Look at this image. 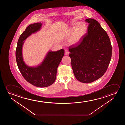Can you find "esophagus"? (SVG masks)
Returning <instances> with one entry per match:
<instances>
[{
    "label": "esophagus",
    "mask_w": 125,
    "mask_h": 125,
    "mask_svg": "<svg viewBox=\"0 0 125 125\" xmlns=\"http://www.w3.org/2000/svg\"><path fill=\"white\" fill-rule=\"evenodd\" d=\"M69 52L68 50H65V54L66 55H69Z\"/></svg>",
    "instance_id": "esophagus-1"
}]
</instances>
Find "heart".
<instances>
[{"instance_id":"obj_1","label":"heart","mask_w":125,"mask_h":125,"mask_svg":"<svg viewBox=\"0 0 125 125\" xmlns=\"http://www.w3.org/2000/svg\"><path fill=\"white\" fill-rule=\"evenodd\" d=\"M85 29V24L84 23H81L79 25L75 24L72 26L71 30L73 31V32L69 39V43L72 45L76 44L79 43L84 34Z\"/></svg>"}]
</instances>
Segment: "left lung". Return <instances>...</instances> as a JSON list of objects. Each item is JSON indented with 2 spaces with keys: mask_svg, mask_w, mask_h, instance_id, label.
<instances>
[{
  "mask_svg": "<svg viewBox=\"0 0 125 125\" xmlns=\"http://www.w3.org/2000/svg\"><path fill=\"white\" fill-rule=\"evenodd\" d=\"M87 33L80 43L69 47L71 66L78 80L89 83L103 76L111 59L112 46L107 33L97 21L86 19Z\"/></svg>",
  "mask_w": 125,
  "mask_h": 125,
  "instance_id": "8db88e82",
  "label": "left lung"
}]
</instances>
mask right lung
I'll return each instance as SVG.
<instances>
[{"label":"right lung","mask_w":125,"mask_h":125,"mask_svg":"<svg viewBox=\"0 0 125 125\" xmlns=\"http://www.w3.org/2000/svg\"><path fill=\"white\" fill-rule=\"evenodd\" d=\"M41 22L29 25L19 38L16 50V59L17 66L24 79L37 87H47L55 82L57 70L64 55V50L57 51H49L43 62L35 67L26 65L22 56V46L25 40L32 34L40 31Z\"/></svg>","instance_id":"obj_1"}]
</instances>
